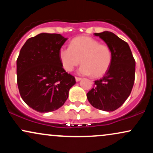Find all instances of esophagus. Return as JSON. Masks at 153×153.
I'll use <instances>...</instances> for the list:
<instances>
[{
	"instance_id": "obj_1",
	"label": "esophagus",
	"mask_w": 153,
	"mask_h": 153,
	"mask_svg": "<svg viewBox=\"0 0 153 153\" xmlns=\"http://www.w3.org/2000/svg\"><path fill=\"white\" fill-rule=\"evenodd\" d=\"M80 80H81V78H78V77H75V80H76V82L80 81Z\"/></svg>"
}]
</instances>
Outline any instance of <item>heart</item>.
Wrapping results in <instances>:
<instances>
[{
    "instance_id": "heart-1",
    "label": "heart",
    "mask_w": 153,
    "mask_h": 153,
    "mask_svg": "<svg viewBox=\"0 0 153 153\" xmlns=\"http://www.w3.org/2000/svg\"><path fill=\"white\" fill-rule=\"evenodd\" d=\"M59 58L65 71H73L81 62L82 65L78 70L80 75L99 78L109 70L113 54L108 45L101 44L99 40L79 36L72 40L69 47L59 49Z\"/></svg>"
}]
</instances>
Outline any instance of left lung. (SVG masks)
<instances>
[{"label": "left lung", "mask_w": 153, "mask_h": 153, "mask_svg": "<svg viewBox=\"0 0 153 153\" xmlns=\"http://www.w3.org/2000/svg\"><path fill=\"white\" fill-rule=\"evenodd\" d=\"M111 47L113 59L108 72L87 94L88 101L98 109L113 111L119 108L131 94L134 82L135 60L129 45L114 33H95Z\"/></svg>", "instance_id": "obj_1"}]
</instances>
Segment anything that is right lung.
<instances>
[{"label": "right lung", "instance_id": "obj_1", "mask_svg": "<svg viewBox=\"0 0 153 153\" xmlns=\"http://www.w3.org/2000/svg\"><path fill=\"white\" fill-rule=\"evenodd\" d=\"M67 38L59 34L41 33L27 39L16 60L17 84L21 97L31 108L53 111L64 104L74 76L63 69L59 50Z\"/></svg>", "mask_w": 153, "mask_h": 153}]
</instances>
